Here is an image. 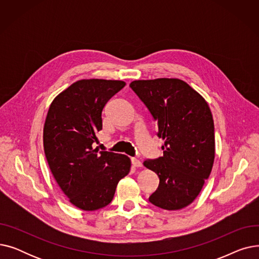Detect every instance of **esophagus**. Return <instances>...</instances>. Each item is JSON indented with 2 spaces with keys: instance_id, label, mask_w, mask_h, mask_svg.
I'll return each mask as SVG.
<instances>
[{
  "instance_id": "esophagus-1",
  "label": "esophagus",
  "mask_w": 259,
  "mask_h": 259,
  "mask_svg": "<svg viewBox=\"0 0 259 259\" xmlns=\"http://www.w3.org/2000/svg\"><path fill=\"white\" fill-rule=\"evenodd\" d=\"M131 161H132V166H133V167H135V168H140V167H142V166H143L142 161H141L140 159H138V158H134V157H132V158H131Z\"/></svg>"
}]
</instances>
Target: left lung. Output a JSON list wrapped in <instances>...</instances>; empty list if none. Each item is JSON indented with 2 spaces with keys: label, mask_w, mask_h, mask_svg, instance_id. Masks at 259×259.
<instances>
[{
  "label": "left lung",
  "mask_w": 259,
  "mask_h": 259,
  "mask_svg": "<svg viewBox=\"0 0 259 259\" xmlns=\"http://www.w3.org/2000/svg\"><path fill=\"white\" fill-rule=\"evenodd\" d=\"M130 87L151 112L158 138L165 142L164 155L144 161L159 178L149 201L165 210H181L193 202L212 171L215 138L210 107L180 78L139 79Z\"/></svg>",
  "instance_id": "obj_1"
}]
</instances>
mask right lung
<instances>
[{"label": "right lung", "instance_id": "1", "mask_svg": "<svg viewBox=\"0 0 259 259\" xmlns=\"http://www.w3.org/2000/svg\"><path fill=\"white\" fill-rule=\"evenodd\" d=\"M125 85L116 79H79L49 107L43 130L45 155L62 191L80 210L109 205L118 182L130 172L127 155L92 148L103 128L105 105Z\"/></svg>", "mask_w": 259, "mask_h": 259}]
</instances>
